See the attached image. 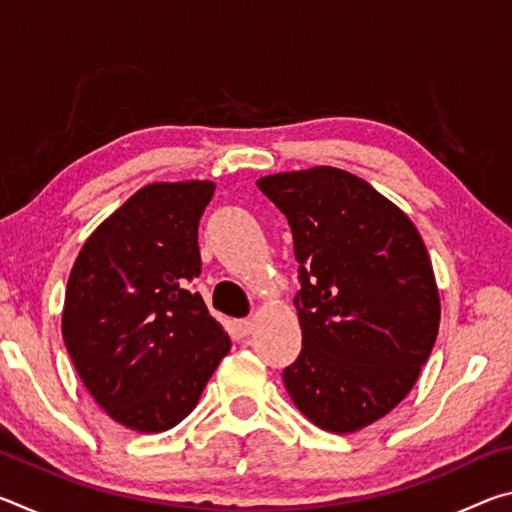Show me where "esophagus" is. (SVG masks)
I'll use <instances>...</instances> for the list:
<instances>
[{
    "instance_id": "1",
    "label": "esophagus",
    "mask_w": 512,
    "mask_h": 512,
    "mask_svg": "<svg viewBox=\"0 0 512 512\" xmlns=\"http://www.w3.org/2000/svg\"><path fill=\"white\" fill-rule=\"evenodd\" d=\"M253 327H255V323H253V320H250V318L237 320V323H235V329H237L239 336H248L250 332H253Z\"/></svg>"
}]
</instances>
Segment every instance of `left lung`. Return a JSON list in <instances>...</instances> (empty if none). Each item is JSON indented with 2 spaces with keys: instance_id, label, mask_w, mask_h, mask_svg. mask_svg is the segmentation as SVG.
<instances>
[{
  "instance_id": "obj_1",
  "label": "left lung",
  "mask_w": 512,
  "mask_h": 512,
  "mask_svg": "<svg viewBox=\"0 0 512 512\" xmlns=\"http://www.w3.org/2000/svg\"><path fill=\"white\" fill-rule=\"evenodd\" d=\"M291 225L302 329L282 379L293 404L334 433L400 404L433 350L440 298L409 216L366 180L334 167L257 180Z\"/></svg>"
}]
</instances>
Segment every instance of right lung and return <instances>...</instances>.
Instances as JSON below:
<instances>
[{
	"mask_svg": "<svg viewBox=\"0 0 512 512\" xmlns=\"http://www.w3.org/2000/svg\"><path fill=\"white\" fill-rule=\"evenodd\" d=\"M214 183H153L108 216L69 273L63 339L112 420L158 433L187 418L230 350L201 293L198 223Z\"/></svg>",
	"mask_w": 512,
	"mask_h": 512,
	"instance_id": "obj_1",
	"label": "right lung"
}]
</instances>
